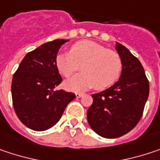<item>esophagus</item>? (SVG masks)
Wrapping results in <instances>:
<instances>
[{
	"label": "esophagus",
	"mask_w": 160,
	"mask_h": 160,
	"mask_svg": "<svg viewBox=\"0 0 160 160\" xmlns=\"http://www.w3.org/2000/svg\"><path fill=\"white\" fill-rule=\"evenodd\" d=\"M81 96H83V93H81V92H76V97L77 98H80Z\"/></svg>",
	"instance_id": "1"
}]
</instances>
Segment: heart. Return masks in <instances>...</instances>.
Returning a JSON list of instances; mask_svg holds the SVG:
<instances>
[{"label":"heart","instance_id":"obj_1","mask_svg":"<svg viewBox=\"0 0 160 160\" xmlns=\"http://www.w3.org/2000/svg\"><path fill=\"white\" fill-rule=\"evenodd\" d=\"M55 63L66 78L71 77L82 66L83 73L65 82L66 88L74 92L90 87L99 91L109 88L118 80L123 66L118 53L90 40L79 41L71 46L69 53L57 55Z\"/></svg>","mask_w":160,"mask_h":160}]
</instances>
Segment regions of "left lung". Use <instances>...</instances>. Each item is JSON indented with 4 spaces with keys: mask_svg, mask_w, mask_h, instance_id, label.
Here are the masks:
<instances>
[{
    "mask_svg": "<svg viewBox=\"0 0 160 160\" xmlns=\"http://www.w3.org/2000/svg\"><path fill=\"white\" fill-rule=\"evenodd\" d=\"M116 50L123 69L119 80L109 89L92 94L87 112L88 122L96 134L105 138H120L140 121L149 94V82L142 64L125 47Z\"/></svg>",
    "mask_w": 160,
    "mask_h": 160,
    "instance_id": "1",
    "label": "left lung"
}]
</instances>
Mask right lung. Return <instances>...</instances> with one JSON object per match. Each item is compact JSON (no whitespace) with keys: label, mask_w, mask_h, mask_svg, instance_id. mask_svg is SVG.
Listing matches in <instances>:
<instances>
[{"label":"right lung","mask_w":160,"mask_h":160,"mask_svg":"<svg viewBox=\"0 0 160 160\" xmlns=\"http://www.w3.org/2000/svg\"><path fill=\"white\" fill-rule=\"evenodd\" d=\"M66 42L57 39L28 52L13 74V109L19 120L32 130L45 131L55 125L76 97L73 92L55 90L62 81L55 59Z\"/></svg>","instance_id":"1"}]
</instances>
